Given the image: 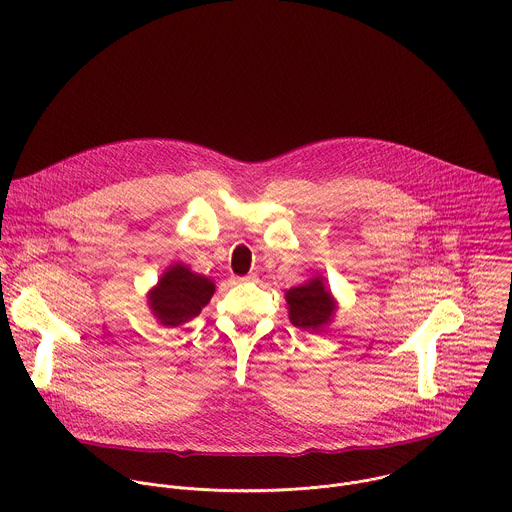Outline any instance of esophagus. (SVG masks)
<instances>
[{
	"label": "esophagus",
	"mask_w": 512,
	"mask_h": 512,
	"mask_svg": "<svg viewBox=\"0 0 512 512\" xmlns=\"http://www.w3.org/2000/svg\"><path fill=\"white\" fill-rule=\"evenodd\" d=\"M239 281H243V283H249V281H257V275H255V273H249V275H245V277H239Z\"/></svg>",
	"instance_id": "obj_1"
}]
</instances>
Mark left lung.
I'll list each match as a JSON object with an SVG mask.
<instances>
[{
	"mask_svg": "<svg viewBox=\"0 0 512 512\" xmlns=\"http://www.w3.org/2000/svg\"><path fill=\"white\" fill-rule=\"evenodd\" d=\"M289 305V319L299 329L321 331L333 317L337 303L323 285V277L293 287L285 293Z\"/></svg>",
	"mask_w": 512,
	"mask_h": 512,
	"instance_id": "obj_1",
	"label": "left lung"
}]
</instances>
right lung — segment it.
I'll list each match as a JSON object with an SVG mask.
<instances>
[{"mask_svg":"<svg viewBox=\"0 0 512 512\" xmlns=\"http://www.w3.org/2000/svg\"><path fill=\"white\" fill-rule=\"evenodd\" d=\"M215 283L189 267L171 265L149 291V309L165 327H179L201 313L211 301Z\"/></svg>","mask_w":512,"mask_h":512,"instance_id":"1","label":"right lung"}]
</instances>
